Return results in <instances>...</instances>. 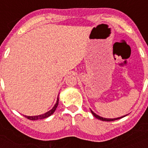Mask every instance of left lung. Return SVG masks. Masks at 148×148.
<instances>
[{
    "instance_id": "1",
    "label": "left lung",
    "mask_w": 148,
    "mask_h": 148,
    "mask_svg": "<svg viewBox=\"0 0 148 148\" xmlns=\"http://www.w3.org/2000/svg\"><path fill=\"white\" fill-rule=\"evenodd\" d=\"M91 112H92V115H93L94 116H95V118H97L98 119H100L101 120V121H115V120H117V119H119L122 118V117H124V116H122V117H120V118H116V119H105V118H102V117H101V116H98V115L95 114V113H93L92 110H91Z\"/></svg>"
}]
</instances>
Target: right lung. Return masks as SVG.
<instances>
[{"label":"right lung","mask_w":148,"mask_h":148,"mask_svg":"<svg viewBox=\"0 0 148 148\" xmlns=\"http://www.w3.org/2000/svg\"><path fill=\"white\" fill-rule=\"evenodd\" d=\"M58 99H57V101H56V104H55V106L53 108V109L51 110L48 111L47 113H44V114L43 115H40V116H25V117L27 119H28L29 120H38V119H45V118H47V117H49V116H50L51 115L53 114V113H54L55 111H56V108H57V107H58Z\"/></svg>","instance_id":"add662e5"}]
</instances>
